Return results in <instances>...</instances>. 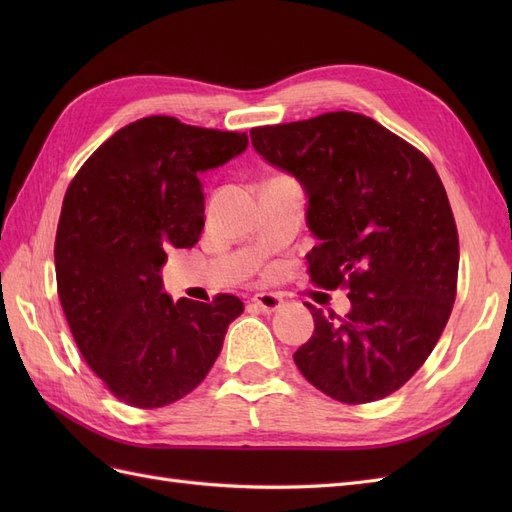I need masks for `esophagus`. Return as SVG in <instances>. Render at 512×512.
Segmentation results:
<instances>
[{"mask_svg":"<svg viewBox=\"0 0 512 512\" xmlns=\"http://www.w3.org/2000/svg\"><path fill=\"white\" fill-rule=\"evenodd\" d=\"M252 303L256 307H260L262 314H273V312H277V309L282 307L284 301L277 297V294H273V292H260V294H254Z\"/></svg>","mask_w":512,"mask_h":512,"instance_id":"1","label":"esophagus"}]
</instances>
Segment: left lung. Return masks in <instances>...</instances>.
Here are the masks:
<instances>
[{"label": "left lung", "instance_id": "obj_1", "mask_svg": "<svg viewBox=\"0 0 512 512\" xmlns=\"http://www.w3.org/2000/svg\"><path fill=\"white\" fill-rule=\"evenodd\" d=\"M252 145L307 192L318 237L307 273L346 288L337 316L305 303L312 337L294 363L318 391L369 404L401 389L427 361L453 312L459 235L436 168L404 138L361 113L252 128Z\"/></svg>", "mask_w": 512, "mask_h": 512}]
</instances>
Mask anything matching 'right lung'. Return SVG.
<instances>
[{
	"instance_id": "add662e5",
	"label": "right lung",
	"mask_w": 512,
	"mask_h": 512,
	"mask_svg": "<svg viewBox=\"0 0 512 512\" xmlns=\"http://www.w3.org/2000/svg\"><path fill=\"white\" fill-rule=\"evenodd\" d=\"M222 132L151 115L117 130L70 181L55 237L57 294L83 359L119 401L162 408L194 391L243 312L162 292L168 247L196 245L205 226L200 173L247 147Z\"/></svg>"
}]
</instances>
